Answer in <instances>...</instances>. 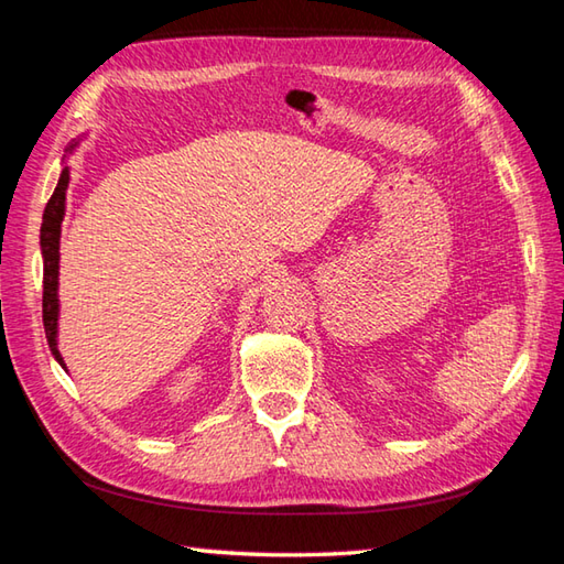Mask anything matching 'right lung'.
<instances>
[{
  "label": "right lung",
  "instance_id": "obj_1",
  "mask_svg": "<svg viewBox=\"0 0 564 564\" xmlns=\"http://www.w3.org/2000/svg\"><path fill=\"white\" fill-rule=\"evenodd\" d=\"M78 142H70L68 152H74ZM70 172L68 167L61 170V177L54 194L44 209V221H41V259H44V330L51 347V355L64 367V357L58 352V243H61V221L66 214V189H68Z\"/></svg>",
  "mask_w": 564,
  "mask_h": 564
}]
</instances>
